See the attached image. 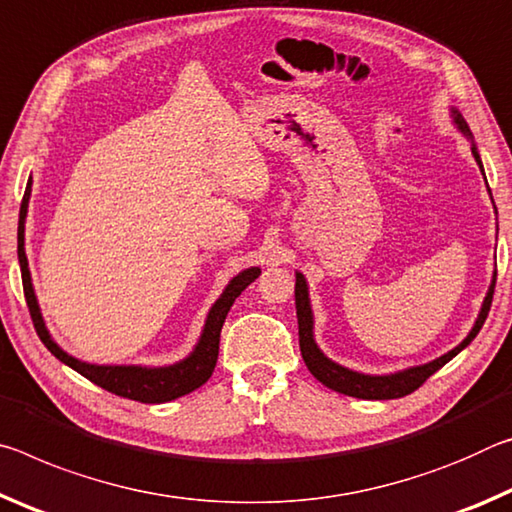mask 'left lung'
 Returning <instances> with one entry per match:
<instances>
[{
	"instance_id": "1",
	"label": "left lung",
	"mask_w": 512,
	"mask_h": 512,
	"mask_svg": "<svg viewBox=\"0 0 512 512\" xmlns=\"http://www.w3.org/2000/svg\"><path fill=\"white\" fill-rule=\"evenodd\" d=\"M456 115V124L460 129H463L467 136H469V129L463 117L458 115V111H454ZM476 163L481 165V158L476 154V147H472ZM483 170V167H481ZM494 283H497V274H494L492 279V286L488 297L483 301V308H481V315L479 320H476L474 329L469 331L467 338L460 342L456 349H451L449 354H445L438 360H433V363H426L422 367H413V370H406V372H399V374H390V376H365V374H358V372H351L345 370V367L335 365L333 360L326 358L320 349H317L315 340H313V315H311V306H308V288H306V281L304 276L297 274V283H295V306H297V320H299V349H301V358H304V363L311 374L315 376L317 381L324 383L326 388H331L335 392H342V395H349V397H358V399H399V397H406L410 392H415L420 385L426 383L429 376H433L435 372L440 370L442 365H447L451 358H454L460 349H465L469 342L476 338V333L481 331V326L485 322V317L490 313V306H492V295H494Z\"/></svg>"
}]
</instances>
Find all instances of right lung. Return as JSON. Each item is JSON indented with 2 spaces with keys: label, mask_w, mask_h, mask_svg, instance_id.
<instances>
[{
  "label": "right lung",
  "mask_w": 512,
  "mask_h": 512,
  "mask_svg": "<svg viewBox=\"0 0 512 512\" xmlns=\"http://www.w3.org/2000/svg\"><path fill=\"white\" fill-rule=\"evenodd\" d=\"M31 195V179L24 190L22 204H20V226H18V258H20V270H22V288L24 299H27L29 313L33 326H36L38 338L43 340V345L52 351V354L63 360L65 365H70L72 370H77L81 376H86L99 388L113 392L117 397L140 401V404H163V401H172L177 397L188 395V392L197 390L199 385H204L215 370L217 354H220V331L226 320V313L231 311L233 301L245 290L251 281L258 279L261 270L251 267L238 274L236 279L229 283V288L224 290V295L217 299V304L211 308L206 320L204 335H201L197 349L192 351L183 363L172 367H161V370H145V367H102V365H88L81 360L67 356L63 349H58L56 342L49 338L45 329L43 317L38 311V301L31 288V276H29V263L27 254H24V217H27V204Z\"/></svg>",
  "instance_id": "right-lung-1"
}]
</instances>
